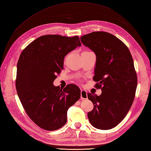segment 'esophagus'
<instances>
[{
  "mask_svg": "<svg viewBox=\"0 0 151 151\" xmlns=\"http://www.w3.org/2000/svg\"><path fill=\"white\" fill-rule=\"evenodd\" d=\"M81 99H87V91L86 90H83V89L81 90Z\"/></svg>",
  "mask_w": 151,
  "mask_h": 151,
  "instance_id": "1",
  "label": "esophagus"
}]
</instances>
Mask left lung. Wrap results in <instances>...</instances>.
Masks as SVG:
<instances>
[{
  "label": "left lung",
  "mask_w": 151,
  "mask_h": 151,
  "mask_svg": "<svg viewBox=\"0 0 151 151\" xmlns=\"http://www.w3.org/2000/svg\"><path fill=\"white\" fill-rule=\"evenodd\" d=\"M81 42L96 55L94 81L100 96L87 93L94 109L88 119L102 130L115 127L124 119L134 101L137 75L128 48L119 38L106 32H92L80 37Z\"/></svg>",
  "instance_id": "obj_1"
}]
</instances>
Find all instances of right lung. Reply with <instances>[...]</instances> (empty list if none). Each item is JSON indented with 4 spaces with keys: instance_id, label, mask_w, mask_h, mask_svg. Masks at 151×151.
I'll return each instance as SVG.
<instances>
[{
    "instance_id": "1",
    "label": "right lung",
    "mask_w": 151,
    "mask_h": 151,
    "mask_svg": "<svg viewBox=\"0 0 151 151\" xmlns=\"http://www.w3.org/2000/svg\"><path fill=\"white\" fill-rule=\"evenodd\" d=\"M81 46L78 36H42L23 50L17 64L16 88L29 118L41 128L54 131L67 122V111L80 98L74 84L53 85L64 68V57Z\"/></svg>"
}]
</instances>
